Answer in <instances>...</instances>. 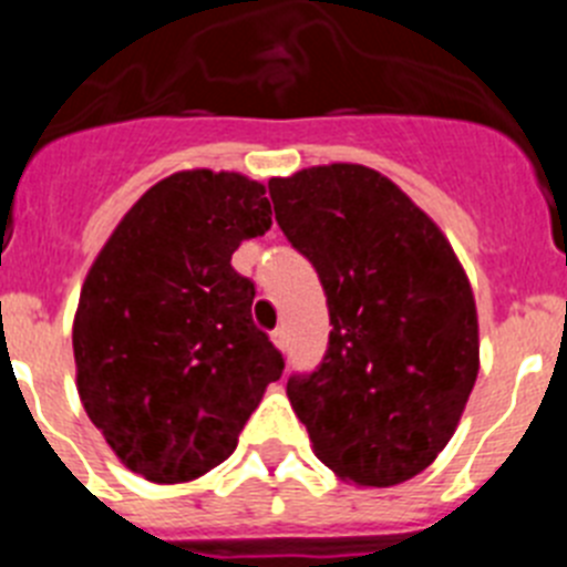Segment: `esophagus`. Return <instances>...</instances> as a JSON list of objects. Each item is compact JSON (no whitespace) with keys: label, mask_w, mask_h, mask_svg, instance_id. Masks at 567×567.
<instances>
[{"label":"esophagus","mask_w":567,"mask_h":567,"mask_svg":"<svg viewBox=\"0 0 567 567\" xmlns=\"http://www.w3.org/2000/svg\"><path fill=\"white\" fill-rule=\"evenodd\" d=\"M272 343L278 346L280 352H287V329H284V327L275 329V332H272Z\"/></svg>","instance_id":"obj_1"}]
</instances>
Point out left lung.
<instances>
[{"mask_svg": "<svg viewBox=\"0 0 567 567\" xmlns=\"http://www.w3.org/2000/svg\"><path fill=\"white\" fill-rule=\"evenodd\" d=\"M275 218L312 260L329 307L318 372L289 403L340 480L417 477L457 432L480 372L477 303L443 229L383 173L323 164L272 178Z\"/></svg>", "mask_w": 567, "mask_h": 567, "instance_id": "1", "label": "left lung"}]
</instances>
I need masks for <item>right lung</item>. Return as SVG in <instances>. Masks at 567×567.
Here are the masks:
<instances>
[{
	"instance_id": "right-lung-1",
	"label": "right lung",
	"mask_w": 567,
	"mask_h": 567,
	"mask_svg": "<svg viewBox=\"0 0 567 567\" xmlns=\"http://www.w3.org/2000/svg\"><path fill=\"white\" fill-rule=\"evenodd\" d=\"M269 224L260 182L182 169L127 209L84 278L79 398L115 457L150 483H193L221 465L284 372L252 323V280L229 264Z\"/></svg>"
}]
</instances>
